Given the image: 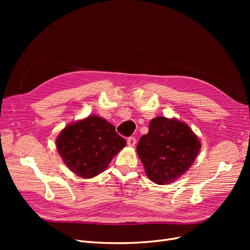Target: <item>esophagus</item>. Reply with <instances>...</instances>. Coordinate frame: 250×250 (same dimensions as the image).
Segmentation results:
<instances>
[{"mask_svg": "<svg viewBox=\"0 0 250 250\" xmlns=\"http://www.w3.org/2000/svg\"><path fill=\"white\" fill-rule=\"evenodd\" d=\"M136 143H137V141H136V138H134V137H130L127 139V145L129 147H134L136 145Z\"/></svg>", "mask_w": 250, "mask_h": 250, "instance_id": "esophagus-1", "label": "esophagus"}]
</instances>
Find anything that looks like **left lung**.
<instances>
[{
	"label": "left lung",
	"instance_id": "8db88e82",
	"mask_svg": "<svg viewBox=\"0 0 250 250\" xmlns=\"http://www.w3.org/2000/svg\"><path fill=\"white\" fill-rule=\"evenodd\" d=\"M201 142L191 128L176 118L157 116L149 133L141 137L137 153L147 176L157 185H169L191 167Z\"/></svg>",
	"mask_w": 250,
	"mask_h": 250
}]
</instances>
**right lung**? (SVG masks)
Listing matches in <instances>:
<instances>
[{"instance_id":"obj_1","label":"right lung","mask_w":250,"mask_h":250,"mask_svg":"<svg viewBox=\"0 0 250 250\" xmlns=\"http://www.w3.org/2000/svg\"><path fill=\"white\" fill-rule=\"evenodd\" d=\"M60 156L72 172L92 178L107 168L113 157L126 145L113 125L89 115L65 126L56 141Z\"/></svg>"}]
</instances>
